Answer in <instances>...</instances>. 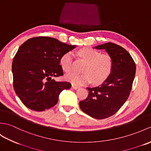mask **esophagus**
<instances>
[{
	"label": "esophagus",
	"instance_id": "34e87169",
	"mask_svg": "<svg viewBox=\"0 0 151 151\" xmlns=\"http://www.w3.org/2000/svg\"><path fill=\"white\" fill-rule=\"evenodd\" d=\"M79 88H80V87H79V86H76V85H74V84L72 85V88L74 89H78Z\"/></svg>",
	"mask_w": 151,
	"mask_h": 151
}]
</instances>
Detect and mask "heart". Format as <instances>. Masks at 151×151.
Instances as JSON below:
<instances>
[{
  "mask_svg": "<svg viewBox=\"0 0 151 151\" xmlns=\"http://www.w3.org/2000/svg\"><path fill=\"white\" fill-rule=\"evenodd\" d=\"M79 57L86 62L83 71L78 74L70 72L65 75L67 81L74 85L81 86L93 82L99 84L106 79L113 68V60L108 54H102L91 48H83L78 51ZM73 54L70 52L64 54L60 59V65L65 71L71 69Z\"/></svg>",
  "mask_w": 151,
  "mask_h": 151,
  "instance_id": "heart-1",
  "label": "heart"
}]
</instances>
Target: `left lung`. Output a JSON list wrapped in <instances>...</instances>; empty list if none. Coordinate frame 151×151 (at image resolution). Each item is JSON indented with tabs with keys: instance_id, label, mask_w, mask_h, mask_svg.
<instances>
[{
	"instance_id": "left-lung-1",
	"label": "left lung",
	"mask_w": 151,
	"mask_h": 151,
	"mask_svg": "<svg viewBox=\"0 0 151 151\" xmlns=\"http://www.w3.org/2000/svg\"><path fill=\"white\" fill-rule=\"evenodd\" d=\"M103 49L113 60L110 75L95 88H87L88 97L79 102L81 110L97 119L108 118L119 110L129 98L136 75V64L130 54L118 45L107 43L94 47Z\"/></svg>"
}]
</instances>
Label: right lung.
Listing matches in <instances>:
<instances>
[{
  "instance_id": "right-lung-1",
  "label": "right lung",
  "mask_w": 151,
  "mask_h": 151,
  "mask_svg": "<svg viewBox=\"0 0 151 151\" xmlns=\"http://www.w3.org/2000/svg\"><path fill=\"white\" fill-rule=\"evenodd\" d=\"M76 47L55 38L36 37L19 48L12 62L14 88L27 108L36 111L49 109L57 104L61 92L70 88V83L53 78L63 75L61 58Z\"/></svg>"
}]
</instances>
